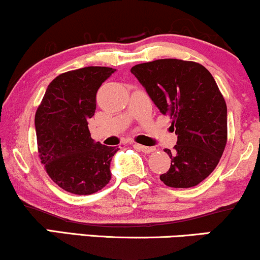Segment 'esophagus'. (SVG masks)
<instances>
[{"label": "esophagus", "mask_w": 260, "mask_h": 260, "mask_svg": "<svg viewBox=\"0 0 260 260\" xmlns=\"http://www.w3.org/2000/svg\"><path fill=\"white\" fill-rule=\"evenodd\" d=\"M134 148L140 150V151L145 152V154H150V152L155 151V148H152V146H144V145H140V144H134Z\"/></svg>", "instance_id": "1"}]
</instances>
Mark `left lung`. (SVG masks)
<instances>
[{"mask_svg": "<svg viewBox=\"0 0 260 260\" xmlns=\"http://www.w3.org/2000/svg\"><path fill=\"white\" fill-rule=\"evenodd\" d=\"M178 136L171 167L160 179L171 187H191L217 167L226 145V104L211 73L195 61L158 59L131 69Z\"/></svg>", "mask_w": 260, "mask_h": 260, "instance_id": "obj_1", "label": "left lung"}]
</instances>
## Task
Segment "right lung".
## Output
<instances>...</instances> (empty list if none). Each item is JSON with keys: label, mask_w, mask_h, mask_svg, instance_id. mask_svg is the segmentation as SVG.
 Masks as SVG:
<instances>
[{"label": "right lung", "mask_w": 260, "mask_h": 260, "mask_svg": "<svg viewBox=\"0 0 260 260\" xmlns=\"http://www.w3.org/2000/svg\"><path fill=\"white\" fill-rule=\"evenodd\" d=\"M115 69L87 67L68 71L48 84L35 115L37 148L51 179L65 191L90 195L111 179L110 164L118 148L90 138L96 92Z\"/></svg>", "instance_id": "add662e5"}]
</instances>
